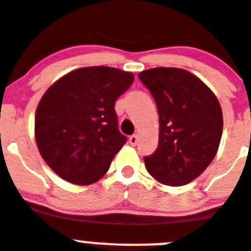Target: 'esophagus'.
<instances>
[{
  "label": "esophagus",
  "mask_w": 251,
  "mask_h": 251,
  "mask_svg": "<svg viewBox=\"0 0 251 251\" xmlns=\"http://www.w3.org/2000/svg\"><path fill=\"white\" fill-rule=\"evenodd\" d=\"M137 141H139V139H137V135H132V136H130V139H128V142H130L132 146L136 145Z\"/></svg>",
  "instance_id": "34e87169"
}]
</instances>
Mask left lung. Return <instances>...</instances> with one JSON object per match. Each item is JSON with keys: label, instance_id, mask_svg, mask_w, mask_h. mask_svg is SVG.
<instances>
[{"label": "left lung", "instance_id": "left-lung-1", "mask_svg": "<svg viewBox=\"0 0 251 251\" xmlns=\"http://www.w3.org/2000/svg\"><path fill=\"white\" fill-rule=\"evenodd\" d=\"M159 112V145L144 157L153 179L181 186L204 173L218 152L223 112L214 92L191 72L155 67L139 74Z\"/></svg>", "mask_w": 251, "mask_h": 251}]
</instances>
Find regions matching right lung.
Segmentation results:
<instances>
[{
  "instance_id": "right-lung-1",
  "label": "right lung",
  "mask_w": 251,
  "mask_h": 251,
  "mask_svg": "<svg viewBox=\"0 0 251 251\" xmlns=\"http://www.w3.org/2000/svg\"><path fill=\"white\" fill-rule=\"evenodd\" d=\"M134 75L107 66L69 72L50 87L35 115L41 156L60 177L76 185L100 180L126 136L119 131L115 102Z\"/></svg>"
}]
</instances>
